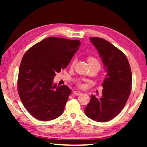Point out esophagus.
<instances>
[{
    "instance_id": "obj_1",
    "label": "esophagus",
    "mask_w": 147,
    "mask_h": 147,
    "mask_svg": "<svg viewBox=\"0 0 147 147\" xmlns=\"http://www.w3.org/2000/svg\"><path fill=\"white\" fill-rule=\"evenodd\" d=\"M74 94L76 96H78V95H80V94H81L82 92L80 91H78V90H75V91H74Z\"/></svg>"
}]
</instances>
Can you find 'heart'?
I'll list each match as a JSON object with an SVG mask.
<instances>
[{
	"label": "heart",
	"mask_w": 147,
	"mask_h": 147,
	"mask_svg": "<svg viewBox=\"0 0 147 147\" xmlns=\"http://www.w3.org/2000/svg\"><path fill=\"white\" fill-rule=\"evenodd\" d=\"M88 63H89L90 66V65H99L100 67V61H98V60L96 59V57H92V56H90V57H88ZM76 63V59H74L73 60L71 61V65L73 66L74 64Z\"/></svg>",
	"instance_id": "heart-1"
}]
</instances>
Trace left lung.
Segmentation results:
<instances>
[{"label": "left lung", "mask_w": 147, "mask_h": 147, "mask_svg": "<svg viewBox=\"0 0 147 147\" xmlns=\"http://www.w3.org/2000/svg\"><path fill=\"white\" fill-rule=\"evenodd\" d=\"M99 53L106 75L100 98L92 95L85 108L86 115L96 122H107L116 117L127 102L132 87V72L127 58L110 42L90 38Z\"/></svg>", "instance_id": "1"}]
</instances>
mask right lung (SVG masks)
<instances>
[{"label": "right lung", "instance_id": "obj_1", "mask_svg": "<svg viewBox=\"0 0 147 147\" xmlns=\"http://www.w3.org/2000/svg\"><path fill=\"white\" fill-rule=\"evenodd\" d=\"M79 40L48 37L24 55L18 77L22 103L33 117L41 121L55 119L63 114L71 90L53 83L55 74L69 65L79 49Z\"/></svg>", "mask_w": 147, "mask_h": 147}]
</instances>
